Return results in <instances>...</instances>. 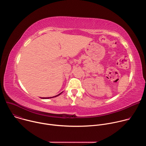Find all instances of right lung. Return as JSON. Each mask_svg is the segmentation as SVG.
<instances>
[{
	"instance_id": "1",
	"label": "right lung",
	"mask_w": 146,
	"mask_h": 146,
	"mask_svg": "<svg viewBox=\"0 0 146 146\" xmlns=\"http://www.w3.org/2000/svg\"><path fill=\"white\" fill-rule=\"evenodd\" d=\"M62 93V92H61ZM61 93H60L59 94H58V95H56V96H53V97H49V98H42L41 99H49V98H55V97H56V96H59V95H60V94H61Z\"/></svg>"
}]
</instances>
